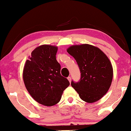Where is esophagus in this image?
Listing matches in <instances>:
<instances>
[{
	"instance_id": "obj_1",
	"label": "esophagus",
	"mask_w": 131,
	"mask_h": 131,
	"mask_svg": "<svg viewBox=\"0 0 131 131\" xmlns=\"http://www.w3.org/2000/svg\"><path fill=\"white\" fill-rule=\"evenodd\" d=\"M67 79L68 81H69L70 82H71V77H67Z\"/></svg>"
}]
</instances>
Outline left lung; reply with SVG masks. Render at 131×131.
Here are the masks:
<instances>
[{"mask_svg": "<svg viewBox=\"0 0 131 131\" xmlns=\"http://www.w3.org/2000/svg\"><path fill=\"white\" fill-rule=\"evenodd\" d=\"M67 52L77 61L81 77L71 86L82 100L92 103L100 100L107 92L111 84L113 69L105 54L90 45L72 46Z\"/></svg>", "mask_w": 131, "mask_h": 131, "instance_id": "left-lung-1", "label": "left lung"}]
</instances>
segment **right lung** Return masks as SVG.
Returning <instances> with one entry per match:
<instances>
[{
	"label": "right lung",
	"mask_w": 131,
	"mask_h": 131,
	"mask_svg": "<svg viewBox=\"0 0 131 131\" xmlns=\"http://www.w3.org/2000/svg\"><path fill=\"white\" fill-rule=\"evenodd\" d=\"M57 50V47L50 45L36 48L23 70L26 89L34 100L46 106L57 104L70 85L68 80L60 74L61 66L56 60Z\"/></svg>",
	"instance_id": "obj_1"
}]
</instances>
